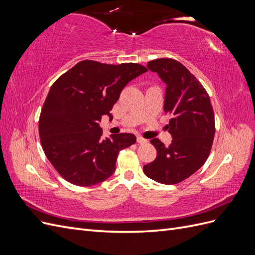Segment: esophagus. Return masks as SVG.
I'll list each match as a JSON object with an SVG mask.
<instances>
[{
    "label": "esophagus",
    "mask_w": 255,
    "mask_h": 255,
    "mask_svg": "<svg viewBox=\"0 0 255 255\" xmlns=\"http://www.w3.org/2000/svg\"><path fill=\"white\" fill-rule=\"evenodd\" d=\"M137 142L139 143V144H143V143L148 142V140L144 139V138H142V137H140V136H138V137H137Z\"/></svg>",
    "instance_id": "1"
}]
</instances>
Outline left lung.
<instances>
[{"label":"left lung","mask_w":255,"mask_h":255,"mask_svg":"<svg viewBox=\"0 0 255 255\" xmlns=\"http://www.w3.org/2000/svg\"><path fill=\"white\" fill-rule=\"evenodd\" d=\"M166 86L164 111L172 119L167 126L172 136L169 146L157 138L151 143L156 158L143 166L144 174L155 182L180 183L201 168L212 149L215 116L210 97L200 82L177 60L159 58L146 65Z\"/></svg>","instance_id":"obj_1"}]
</instances>
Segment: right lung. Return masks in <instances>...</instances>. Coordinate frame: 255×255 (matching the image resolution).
Returning <instances> with one entry per match:
<instances>
[{
	"label": "right lung",
	"instance_id": "1",
	"mask_svg": "<svg viewBox=\"0 0 255 255\" xmlns=\"http://www.w3.org/2000/svg\"><path fill=\"white\" fill-rule=\"evenodd\" d=\"M146 72L138 64L107 65L80 61L52 85L39 118L42 149L56 171L78 186H92L116 170L120 150L136 142L129 133L102 137L103 116L122 89Z\"/></svg>",
	"mask_w": 255,
	"mask_h": 255
}]
</instances>
